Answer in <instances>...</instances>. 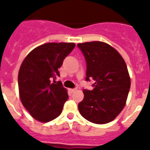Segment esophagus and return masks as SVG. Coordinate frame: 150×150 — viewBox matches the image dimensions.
<instances>
[{"label":"esophagus","instance_id":"obj_1","mask_svg":"<svg viewBox=\"0 0 150 150\" xmlns=\"http://www.w3.org/2000/svg\"><path fill=\"white\" fill-rule=\"evenodd\" d=\"M70 90H71V92H74V91H76V88H71V89H70Z\"/></svg>","mask_w":150,"mask_h":150}]
</instances>
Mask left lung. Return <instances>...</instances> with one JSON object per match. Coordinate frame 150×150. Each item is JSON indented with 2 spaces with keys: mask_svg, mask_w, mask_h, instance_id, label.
I'll return each instance as SVG.
<instances>
[{
  "mask_svg": "<svg viewBox=\"0 0 150 150\" xmlns=\"http://www.w3.org/2000/svg\"><path fill=\"white\" fill-rule=\"evenodd\" d=\"M86 62V80H95L92 90L83 89L78 104L80 114L91 122L106 124L124 108L131 79L124 59L107 43L100 41L77 44Z\"/></svg>",
  "mask_w": 150,
  "mask_h": 150,
  "instance_id": "left-lung-1",
  "label": "left lung"
}]
</instances>
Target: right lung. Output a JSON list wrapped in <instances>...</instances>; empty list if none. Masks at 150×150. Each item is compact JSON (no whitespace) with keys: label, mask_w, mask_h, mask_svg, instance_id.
Returning a JSON list of instances; mask_svg holds the SVG:
<instances>
[{"label":"right lung","mask_w":150,"mask_h":150,"mask_svg":"<svg viewBox=\"0 0 150 150\" xmlns=\"http://www.w3.org/2000/svg\"><path fill=\"white\" fill-rule=\"evenodd\" d=\"M75 47L74 43H48L38 46L22 62L18 76L21 101L35 120L47 122L62 113L68 99L59 68ZM54 83H52V81Z\"/></svg>","instance_id":"obj_1"}]
</instances>
